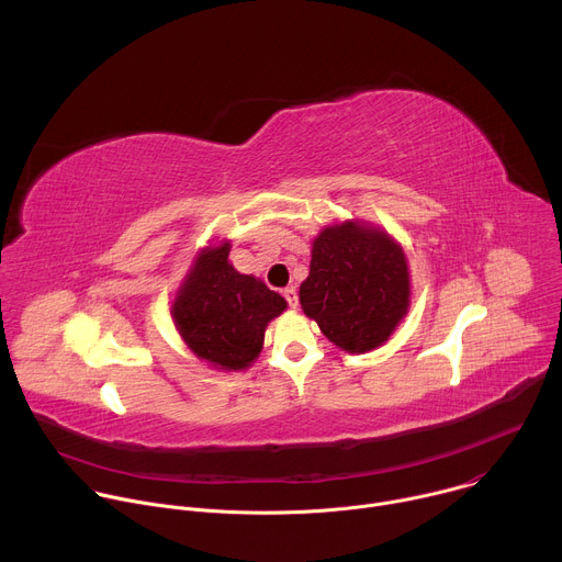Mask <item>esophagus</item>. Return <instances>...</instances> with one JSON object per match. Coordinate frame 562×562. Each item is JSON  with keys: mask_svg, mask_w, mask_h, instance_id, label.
<instances>
[{"mask_svg": "<svg viewBox=\"0 0 562 562\" xmlns=\"http://www.w3.org/2000/svg\"><path fill=\"white\" fill-rule=\"evenodd\" d=\"M282 295H284V300L289 302V306H291V308H295V306H297V291H295L293 286H286V289L282 291Z\"/></svg>", "mask_w": 562, "mask_h": 562, "instance_id": "34e87169", "label": "esophagus"}]
</instances>
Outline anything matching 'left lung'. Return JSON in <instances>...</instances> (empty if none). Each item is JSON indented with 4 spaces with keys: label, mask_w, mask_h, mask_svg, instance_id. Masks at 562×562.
Here are the masks:
<instances>
[{
    "label": "left lung",
    "mask_w": 562,
    "mask_h": 562,
    "mask_svg": "<svg viewBox=\"0 0 562 562\" xmlns=\"http://www.w3.org/2000/svg\"><path fill=\"white\" fill-rule=\"evenodd\" d=\"M409 295L407 258L384 231L347 220L313 239L300 304L342 351L364 353L386 342Z\"/></svg>",
    "instance_id": "8db88e82"
}]
</instances>
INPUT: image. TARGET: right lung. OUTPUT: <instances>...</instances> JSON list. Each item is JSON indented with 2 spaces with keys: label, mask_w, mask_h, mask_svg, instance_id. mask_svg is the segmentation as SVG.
Here are the masks:
<instances>
[{
  "label": "right lung",
  "mask_w": 562,
  "mask_h": 562,
  "mask_svg": "<svg viewBox=\"0 0 562 562\" xmlns=\"http://www.w3.org/2000/svg\"><path fill=\"white\" fill-rule=\"evenodd\" d=\"M231 245L204 249L178 291L171 315L189 349L224 371L247 369L262 351L265 331L286 302L262 280L228 265Z\"/></svg>",
  "instance_id": "1"
}]
</instances>
